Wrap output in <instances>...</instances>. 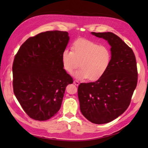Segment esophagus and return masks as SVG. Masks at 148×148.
<instances>
[{"label": "esophagus", "instance_id": "esophagus-1", "mask_svg": "<svg viewBox=\"0 0 148 148\" xmlns=\"http://www.w3.org/2000/svg\"><path fill=\"white\" fill-rule=\"evenodd\" d=\"M74 84H75V85L78 86L79 84V82L78 81H77V80H74Z\"/></svg>", "mask_w": 148, "mask_h": 148}]
</instances>
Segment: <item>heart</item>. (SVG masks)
Instances as JSON below:
<instances>
[{
	"mask_svg": "<svg viewBox=\"0 0 148 148\" xmlns=\"http://www.w3.org/2000/svg\"><path fill=\"white\" fill-rule=\"evenodd\" d=\"M63 67L72 73L78 67L73 76L78 80L88 78L97 81L101 78L108 70L111 61V53L105 46L85 39H79L72 45V51L66 49L62 53Z\"/></svg>",
	"mask_w": 148,
	"mask_h": 148,
	"instance_id": "1",
	"label": "heart"
}]
</instances>
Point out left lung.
I'll return each instance as SVG.
<instances>
[{
  "mask_svg": "<svg viewBox=\"0 0 148 148\" xmlns=\"http://www.w3.org/2000/svg\"><path fill=\"white\" fill-rule=\"evenodd\" d=\"M111 46V61L103 76L95 82L81 83L78 98L83 115L93 123H108L121 115L129 106L137 83L134 53L112 32H91Z\"/></svg>",
  "mask_w": 148,
  "mask_h": 148,
  "instance_id": "8db88e82",
  "label": "left lung"
}]
</instances>
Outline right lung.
<instances>
[{
  "instance_id": "add662e5",
  "label": "right lung",
  "mask_w": 148,
  "mask_h": 148,
  "mask_svg": "<svg viewBox=\"0 0 148 148\" xmlns=\"http://www.w3.org/2000/svg\"><path fill=\"white\" fill-rule=\"evenodd\" d=\"M69 39L67 32L46 31L28 39L15 56L14 93L25 112L35 120L46 121L56 114L66 86L73 83L61 61Z\"/></svg>"
}]
</instances>
